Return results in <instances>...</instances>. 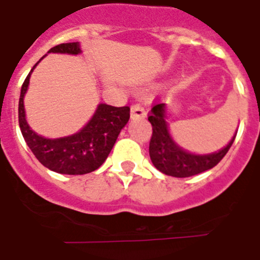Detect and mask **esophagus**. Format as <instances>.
<instances>
[{
  "mask_svg": "<svg viewBox=\"0 0 260 260\" xmlns=\"http://www.w3.org/2000/svg\"><path fill=\"white\" fill-rule=\"evenodd\" d=\"M146 116V109L142 104H135L132 107V117H144Z\"/></svg>",
  "mask_w": 260,
  "mask_h": 260,
  "instance_id": "obj_1",
  "label": "esophagus"
}]
</instances>
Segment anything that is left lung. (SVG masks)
I'll return each mask as SVG.
<instances>
[{
    "mask_svg": "<svg viewBox=\"0 0 260 260\" xmlns=\"http://www.w3.org/2000/svg\"><path fill=\"white\" fill-rule=\"evenodd\" d=\"M167 108L168 105L164 103L155 104L148 116L153 130L150 142V157L156 169L167 176L183 178L203 173L219 164L233 144L237 132L221 150L204 155L190 152L182 148L172 137L167 122Z\"/></svg>",
    "mask_w": 260,
    "mask_h": 260,
    "instance_id": "left-lung-1",
    "label": "left lung"
}]
</instances>
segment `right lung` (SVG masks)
I'll return each mask as SVG.
<instances>
[{
	"label": "right lung",
	"mask_w": 260,
	"mask_h": 260,
	"mask_svg": "<svg viewBox=\"0 0 260 260\" xmlns=\"http://www.w3.org/2000/svg\"><path fill=\"white\" fill-rule=\"evenodd\" d=\"M48 53L77 56L82 53V49L79 43H66L50 48ZM45 56L41 57L31 69L20 89L18 108L20 132L35 157L50 171L73 176L91 173L107 160L119 133L130 118V108H117L100 103L93 116L79 132L61 138H45L39 135L27 122L24 96L28 89L32 71Z\"/></svg>",
	"instance_id": "add662e5"
}]
</instances>
